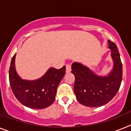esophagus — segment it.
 <instances>
[{
	"instance_id": "1",
	"label": "esophagus",
	"mask_w": 131,
	"mask_h": 131,
	"mask_svg": "<svg viewBox=\"0 0 131 131\" xmlns=\"http://www.w3.org/2000/svg\"><path fill=\"white\" fill-rule=\"evenodd\" d=\"M71 72V66L70 64L66 65V73H70Z\"/></svg>"
}]
</instances>
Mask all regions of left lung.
Instances as JSON below:
<instances>
[{
    "label": "left lung",
    "mask_w": 131,
    "mask_h": 131,
    "mask_svg": "<svg viewBox=\"0 0 131 131\" xmlns=\"http://www.w3.org/2000/svg\"><path fill=\"white\" fill-rule=\"evenodd\" d=\"M108 47L114 68L107 76H99L80 63L73 62L72 73L75 76L73 90L82 105L98 107L109 102L120 88L123 78V64L116 44L108 40Z\"/></svg>",
    "instance_id": "1"
}]
</instances>
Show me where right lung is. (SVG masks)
Returning <instances> with one entry per match:
<instances>
[{
  "label": "right lung",
  "mask_w": 131,
  "mask_h": 131,
  "mask_svg": "<svg viewBox=\"0 0 131 131\" xmlns=\"http://www.w3.org/2000/svg\"><path fill=\"white\" fill-rule=\"evenodd\" d=\"M15 54L9 68V82L17 99L31 108L42 109L52 104L58 86L66 73V66L58 70L50 68L44 75L36 80H23L15 70Z\"/></svg>",
  "instance_id": "add662e5"
}]
</instances>
